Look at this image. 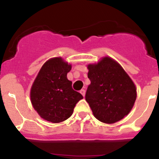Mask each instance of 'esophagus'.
<instances>
[{"instance_id": "1", "label": "esophagus", "mask_w": 159, "mask_h": 159, "mask_svg": "<svg viewBox=\"0 0 159 159\" xmlns=\"http://www.w3.org/2000/svg\"><path fill=\"white\" fill-rule=\"evenodd\" d=\"M80 93H81V94L82 95V96H84H84H85V90H81V91H80Z\"/></svg>"}]
</instances>
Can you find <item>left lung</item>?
Returning a JSON list of instances; mask_svg holds the SVG:
<instances>
[{
	"label": "left lung",
	"mask_w": 159,
	"mask_h": 159,
	"mask_svg": "<svg viewBox=\"0 0 159 159\" xmlns=\"http://www.w3.org/2000/svg\"><path fill=\"white\" fill-rule=\"evenodd\" d=\"M90 80L85 99L93 116L102 123L120 121L132 111L137 87L121 65L110 57L87 65Z\"/></svg>",
	"instance_id": "8db88e82"
}]
</instances>
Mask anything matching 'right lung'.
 <instances>
[{
    "mask_svg": "<svg viewBox=\"0 0 159 159\" xmlns=\"http://www.w3.org/2000/svg\"><path fill=\"white\" fill-rule=\"evenodd\" d=\"M72 65L61 57L47 61L31 86L30 102L40 117L53 123L65 121L72 116L74 107L83 98L72 87L67 73Z\"/></svg>",
    "mask_w": 159,
    "mask_h": 159,
    "instance_id": "obj_1",
    "label": "right lung"
}]
</instances>
